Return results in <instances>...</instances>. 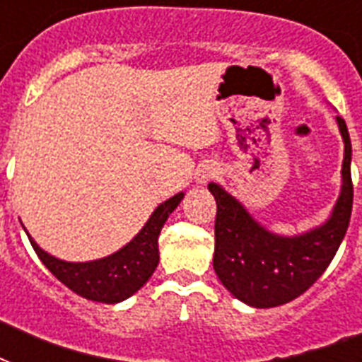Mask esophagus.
<instances>
[{"mask_svg":"<svg viewBox=\"0 0 362 362\" xmlns=\"http://www.w3.org/2000/svg\"><path fill=\"white\" fill-rule=\"evenodd\" d=\"M216 167L214 165H201L197 169V184H206L210 178H214Z\"/></svg>","mask_w":362,"mask_h":362,"instance_id":"esophagus-1","label":"esophagus"}]
</instances>
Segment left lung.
Returning a JSON list of instances; mask_svg holds the SVG:
<instances>
[{"label":"left lung","mask_w":362,"mask_h":362,"mask_svg":"<svg viewBox=\"0 0 362 362\" xmlns=\"http://www.w3.org/2000/svg\"><path fill=\"white\" fill-rule=\"evenodd\" d=\"M337 122L344 139L342 189L323 226L295 237H281L253 220L220 184H209L218 204L214 270L226 289L244 304L272 308L300 297L337 255L354 206L351 141L344 118L337 116Z\"/></svg>","instance_id":"8db88e82"}]
</instances>
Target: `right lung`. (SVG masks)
<instances>
[{"label": "right lung", "instance_id": "add662e5", "mask_svg": "<svg viewBox=\"0 0 362 362\" xmlns=\"http://www.w3.org/2000/svg\"><path fill=\"white\" fill-rule=\"evenodd\" d=\"M182 199L184 193H176L175 197L159 204L129 244H125L122 250L109 257L95 259V261H86V263L62 261L39 247V244L30 235L28 238L42 264L64 286L69 287L71 291L95 303H122L139 291L153 274L159 263V233Z\"/></svg>", "mask_w": 362, "mask_h": 362}]
</instances>
